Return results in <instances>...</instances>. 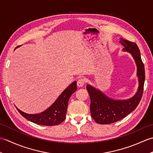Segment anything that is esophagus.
<instances>
[{
    "label": "esophagus",
    "mask_w": 153,
    "mask_h": 153,
    "mask_svg": "<svg viewBox=\"0 0 153 153\" xmlns=\"http://www.w3.org/2000/svg\"><path fill=\"white\" fill-rule=\"evenodd\" d=\"M85 80L83 78H81L77 80V87H83L84 85H85Z\"/></svg>",
    "instance_id": "obj_1"
}]
</instances>
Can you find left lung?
I'll list each match as a JSON object with an SVG mask.
<instances>
[{"label": "left lung", "instance_id": "obj_1", "mask_svg": "<svg viewBox=\"0 0 153 153\" xmlns=\"http://www.w3.org/2000/svg\"><path fill=\"white\" fill-rule=\"evenodd\" d=\"M120 43L123 45V51L131 53L137 65V76L139 87L137 93L127 100H114L109 98L100 90L91 85H87V90L91 99L90 111L94 120L100 124H109L125 118L139 105L143 92L145 79V67L140 51L137 45L125 39L120 38Z\"/></svg>", "mask_w": 153, "mask_h": 153}]
</instances>
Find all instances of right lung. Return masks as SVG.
I'll use <instances>...</instances> for the list:
<instances>
[{
    "label": "right lung",
    "mask_w": 153,
    "mask_h": 153,
    "mask_svg": "<svg viewBox=\"0 0 153 153\" xmlns=\"http://www.w3.org/2000/svg\"><path fill=\"white\" fill-rule=\"evenodd\" d=\"M17 48V47H16ZM77 89V84L75 81L60 94L58 99L45 111L35 114H30L16 108L25 118L38 125L52 126L58 125L66 118L68 103L70 96Z\"/></svg>",
    "instance_id": "right-lung-1"
}]
</instances>
